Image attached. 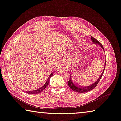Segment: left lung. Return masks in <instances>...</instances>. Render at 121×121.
<instances>
[{"instance_id": "1", "label": "left lung", "mask_w": 121, "mask_h": 121, "mask_svg": "<svg viewBox=\"0 0 121 121\" xmlns=\"http://www.w3.org/2000/svg\"><path fill=\"white\" fill-rule=\"evenodd\" d=\"M91 39H92V41L93 42V43H94V44H97L99 46H100V47H101L102 49L103 50V51L105 53V51H104V49L103 48V46H102V45L100 43L99 41H98L97 39H95L94 37H91ZM106 58V57H105ZM105 65H106V59H105V64H104V69L103 70V72L101 73V75H100L99 77L98 78V79L96 80V81H95V82H94V83H93L92 85H89V86H81V85H79L78 83H75V82H73L72 80V72L71 73H70V78L69 80L67 82L68 83V85L69 87L72 89L73 91H75V92H77V93H85V92H89L91 90H92L93 89H94L95 87H96V85H97V84L99 83V81H100V79L102 78V76H103L104 70H105Z\"/></svg>"}]
</instances>
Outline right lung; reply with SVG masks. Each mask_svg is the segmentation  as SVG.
Listing matches in <instances>:
<instances>
[{
  "instance_id": "1",
  "label": "right lung",
  "mask_w": 121,
  "mask_h": 121,
  "mask_svg": "<svg viewBox=\"0 0 121 121\" xmlns=\"http://www.w3.org/2000/svg\"><path fill=\"white\" fill-rule=\"evenodd\" d=\"M53 76V73H51V75H49L47 81L46 82V83L44 84V85L42 87H40L39 88H38L37 90H33V91H25V92H26L27 93H28V94H38V93H39L40 92H42V91L44 90L45 88H46V87L48 85V84L49 81H50V78H51V77Z\"/></svg>"
}]
</instances>
